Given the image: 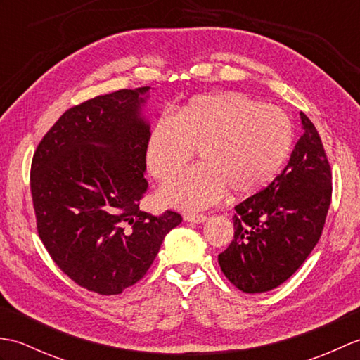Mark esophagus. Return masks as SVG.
<instances>
[{
	"label": "esophagus",
	"instance_id": "1",
	"mask_svg": "<svg viewBox=\"0 0 360 360\" xmlns=\"http://www.w3.org/2000/svg\"><path fill=\"white\" fill-rule=\"evenodd\" d=\"M184 221H187V223H195V224H202L207 221V217L205 215H192V213H188V215H184Z\"/></svg>",
	"mask_w": 360,
	"mask_h": 360
}]
</instances>
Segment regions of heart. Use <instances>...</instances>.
Masks as SVG:
<instances>
[{"mask_svg": "<svg viewBox=\"0 0 360 360\" xmlns=\"http://www.w3.org/2000/svg\"><path fill=\"white\" fill-rule=\"evenodd\" d=\"M292 145L288 114L238 91L198 96L174 116L151 127L145 162L151 176L165 181L198 150L202 164L160 187L159 200L173 209L212 207L227 190L248 196L278 174Z\"/></svg>", "mask_w": 360, "mask_h": 360, "instance_id": "1", "label": "heart"}]
</instances>
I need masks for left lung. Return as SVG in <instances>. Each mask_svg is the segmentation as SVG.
<instances>
[{
  "instance_id": "obj_1",
  "label": "left lung",
  "mask_w": 360,
  "mask_h": 360,
  "mask_svg": "<svg viewBox=\"0 0 360 360\" xmlns=\"http://www.w3.org/2000/svg\"><path fill=\"white\" fill-rule=\"evenodd\" d=\"M302 136L288 165L262 192L235 205L233 240L218 255L243 292L280 286L308 258L331 202V168L314 124L300 112Z\"/></svg>"
}]
</instances>
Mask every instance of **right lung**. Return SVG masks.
I'll return each mask as SVG.
<instances>
[{"label": "right lung", "mask_w": 360, "mask_h": 360, "mask_svg": "<svg viewBox=\"0 0 360 360\" xmlns=\"http://www.w3.org/2000/svg\"><path fill=\"white\" fill-rule=\"evenodd\" d=\"M150 86L97 96L63 112L38 143L30 192L38 235L77 285L116 295L155 262L179 213L139 209L150 133Z\"/></svg>", "instance_id": "right-lung-1"}]
</instances>
